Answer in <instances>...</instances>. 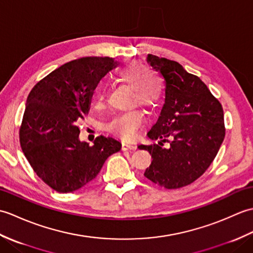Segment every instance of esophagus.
Returning a JSON list of instances; mask_svg holds the SVG:
<instances>
[{
	"label": "esophagus",
	"mask_w": 253,
	"mask_h": 253,
	"mask_svg": "<svg viewBox=\"0 0 253 253\" xmlns=\"http://www.w3.org/2000/svg\"><path fill=\"white\" fill-rule=\"evenodd\" d=\"M136 146L133 143L127 142V141H123L122 142V150L123 151H127V150H135Z\"/></svg>",
	"instance_id": "34e87169"
}]
</instances>
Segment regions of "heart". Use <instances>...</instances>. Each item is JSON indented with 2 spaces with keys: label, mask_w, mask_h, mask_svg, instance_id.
Listing matches in <instances>:
<instances>
[{
  "label": "heart",
  "mask_w": 253,
  "mask_h": 253,
  "mask_svg": "<svg viewBox=\"0 0 253 253\" xmlns=\"http://www.w3.org/2000/svg\"><path fill=\"white\" fill-rule=\"evenodd\" d=\"M117 80L131 87L130 104H139L147 109H153L159 104L163 92L162 80L150 72H143L141 65L130 62L118 71ZM104 92L99 91L96 103L102 104ZM142 123V113L131 109L116 115L109 124V129L125 139L135 136L136 130Z\"/></svg>",
  "instance_id": "b5f03b06"
}]
</instances>
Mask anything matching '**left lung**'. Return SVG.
<instances>
[{
	"instance_id": "8db88e82",
	"label": "left lung",
	"mask_w": 253,
	"mask_h": 253,
	"mask_svg": "<svg viewBox=\"0 0 253 253\" xmlns=\"http://www.w3.org/2000/svg\"><path fill=\"white\" fill-rule=\"evenodd\" d=\"M147 61L165 79V103L148 132L158 144L139 146L152 158L144 176L177 189L198 179L216 157L225 137L223 107L207 84L179 63L152 54ZM166 141L169 149L162 147Z\"/></svg>"
}]
</instances>
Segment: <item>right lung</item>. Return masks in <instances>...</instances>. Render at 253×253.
Wrapping results in <instances>:
<instances>
[{
  "label": "right lung",
  "mask_w": 253,
  "mask_h": 253,
  "mask_svg": "<svg viewBox=\"0 0 253 253\" xmlns=\"http://www.w3.org/2000/svg\"><path fill=\"white\" fill-rule=\"evenodd\" d=\"M115 64L107 56L78 58L56 68L30 91L19 141L32 169L52 189H80L121 150V142L111 137H96L93 146L80 141L77 126L88 114L96 84Z\"/></svg>",
  "instance_id": "obj_1"
}]
</instances>
